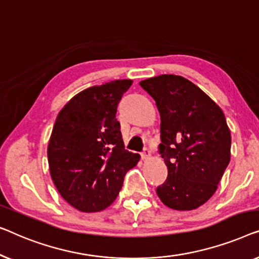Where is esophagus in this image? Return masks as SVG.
<instances>
[{
  "mask_svg": "<svg viewBox=\"0 0 259 259\" xmlns=\"http://www.w3.org/2000/svg\"><path fill=\"white\" fill-rule=\"evenodd\" d=\"M141 157L143 161H147V159L150 158V151H149L148 149H144V151L141 154Z\"/></svg>",
  "mask_w": 259,
  "mask_h": 259,
  "instance_id": "obj_1",
  "label": "esophagus"
}]
</instances>
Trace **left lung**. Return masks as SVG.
<instances>
[{
    "mask_svg": "<svg viewBox=\"0 0 259 259\" xmlns=\"http://www.w3.org/2000/svg\"><path fill=\"white\" fill-rule=\"evenodd\" d=\"M140 84L161 116L159 154L167 177L156 192L170 209H197L216 192L230 162L231 135L223 111L182 76L159 75Z\"/></svg>",
    "mask_w": 259,
    "mask_h": 259,
    "instance_id": "left-lung-1",
    "label": "left lung"
}]
</instances>
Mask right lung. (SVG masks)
I'll list each match as a JSON object with an SVG mask.
<instances>
[{
    "label": "right lung",
    "mask_w": 259,
    "mask_h": 259,
    "mask_svg": "<svg viewBox=\"0 0 259 259\" xmlns=\"http://www.w3.org/2000/svg\"><path fill=\"white\" fill-rule=\"evenodd\" d=\"M133 84L115 79L78 93L58 112L48 144L50 176L60 195L81 212L107 209L141 156L124 149L116 119Z\"/></svg>",
    "instance_id": "right-lung-1"
}]
</instances>
